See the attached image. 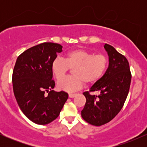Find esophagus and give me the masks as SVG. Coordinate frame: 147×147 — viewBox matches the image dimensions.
Wrapping results in <instances>:
<instances>
[{
  "mask_svg": "<svg viewBox=\"0 0 147 147\" xmlns=\"http://www.w3.org/2000/svg\"><path fill=\"white\" fill-rule=\"evenodd\" d=\"M69 97H70V98H73V97H75L76 96V94H72V93H70L69 94Z\"/></svg>",
  "mask_w": 147,
  "mask_h": 147,
  "instance_id": "1",
  "label": "esophagus"
}]
</instances>
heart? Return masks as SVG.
Instances as JSON below:
<instances>
[{
  "instance_id": "b5f03b06",
  "label": "heart",
  "mask_w": 147,
  "mask_h": 147,
  "mask_svg": "<svg viewBox=\"0 0 147 147\" xmlns=\"http://www.w3.org/2000/svg\"><path fill=\"white\" fill-rule=\"evenodd\" d=\"M109 65L108 57L104 54H96L77 49L68 52L66 58L57 57L52 63V72L57 79H60L74 68V75L60 80L57 82L59 90L74 92L83 87L84 82L92 84L105 73Z\"/></svg>"
}]
</instances>
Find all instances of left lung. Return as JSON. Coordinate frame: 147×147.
<instances>
[{
  "label": "left lung",
  "instance_id": "1",
  "mask_svg": "<svg viewBox=\"0 0 147 147\" xmlns=\"http://www.w3.org/2000/svg\"><path fill=\"white\" fill-rule=\"evenodd\" d=\"M109 57V68L102 78L84 92L86 99L82 117L94 126L109 122L119 113L125 102L130 88L131 73L129 63L124 55L113 47L104 45ZM90 92H99V96H91Z\"/></svg>",
  "mask_w": 147,
  "mask_h": 147
}]
</instances>
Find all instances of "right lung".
I'll use <instances>...</instances> for the list:
<instances>
[{"label":"right lung","instance_id":"right-lung-1","mask_svg":"<svg viewBox=\"0 0 147 147\" xmlns=\"http://www.w3.org/2000/svg\"><path fill=\"white\" fill-rule=\"evenodd\" d=\"M62 48L59 43L49 42L36 45L20 55L15 63L14 96L22 112L35 124L44 125L55 120L68 98L67 92L52 90L55 86L52 63Z\"/></svg>","mask_w":147,"mask_h":147}]
</instances>
